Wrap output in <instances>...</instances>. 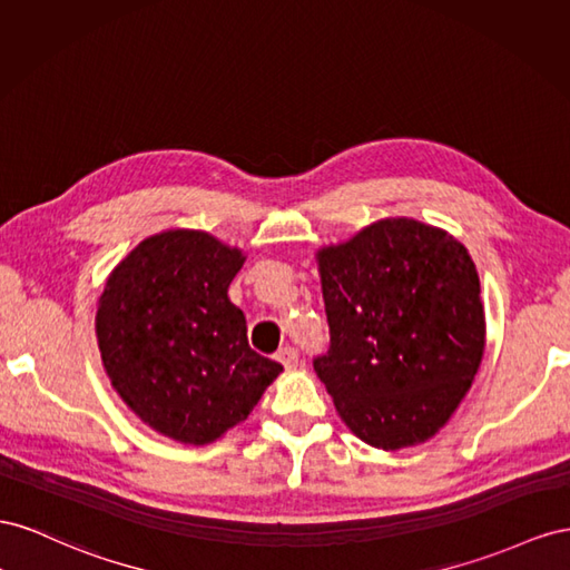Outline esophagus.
<instances>
[{
    "label": "esophagus",
    "mask_w": 570,
    "mask_h": 570,
    "mask_svg": "<svg viewBox=\"0 0 570 570\" xmlns=\"http://www.w3.org/2000/svg\"><path fill=\"white\" fill-rule=\"evenodd\" d=\"M276 361H279L286 370H294L298 365V351L291 348V346H284L276 351Z\"/></svg>",
    "instance_id": "esophagus-1"
}]
</instances>
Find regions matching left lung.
I'll use <instances>...</instances> for the list:
<instances>
[{
    "label": "left lung",
    "instance_id": "obj_1",
    "mask_svg": "<svg viewBox=\"0 0 570 570\" xmlns=\"http://www.w3.org/2000/svg\"><path fill=\"white\" fill-rule=\"evenodd\" d=\"M330 351L317 377L365 444L428 442L459 409L484 353L480 276L461 240L380 219L317 253Z\"/></svg>",
    "mask_w": 570,
    "mask_h": 570
}]
</instances>
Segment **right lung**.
Returning <instances> with one entry per match:
<instances>
[{"label": "right lung", "instance_id": "1", "mask_svg": "<svg viewBox=\"0 0 570 570\" xmlns=\"http://www.w3.org/2000/svg\"><path fill=\"white\" fill-rule=\"evenodd\" d=\"M246 263L205 232H161L109 274L95 317L111 386L145 425L209 444L246 420L284 370L248 346L229 284Z\"/></svg>", "mask_w": 570, "mask_h": 570}]
</instances>
